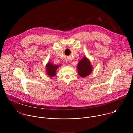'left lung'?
I'll return each mask as SVG.
<instances>
[{
	"instance_id": "1",
	"label": "left lung",
	"mask_w": 133,
	"mask_h": 133,
	"mask_svg": "<svg viewBox=\"0 0 133 133\" xmlns=\"http://www.w3.org/2000/svg\"><path fill=\"white\" fill-rule=\"evenodd\" d=\"M77 69L78 74L82 77H85L89 75L92 71V67L89 61L86 57L82 59L78 64Z\"/></svg>"
}]
</instances>
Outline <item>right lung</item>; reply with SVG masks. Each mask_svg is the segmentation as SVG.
<instances>
[{
  "label": "right lung",
  "instance_id": "right-lung-1",
  "mask_svg": "<svg viewBox=\"0 0 133 133\" xmlns=\"http://www.w3.org/2000/svg\"><path fill=\"white\" fill-rule=\"evenodd\" d=\"M58 65H54L50 62H48L46 65L47 75L50 77L55 76L56 75V70L58 68Z\"/></svg>",
  "mask_w": 133,
  "mask_h": 133
}]
</instances>
